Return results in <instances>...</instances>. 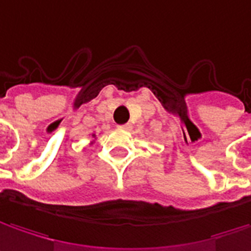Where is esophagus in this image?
I'll use <instances>...</instances> for the list:
<instances>
[{
    "label": "esophagus",
    "mask_w": 251,
    "mask_h": 251,
    "mask_svg": "<svg viewBox=\"0 0 251 251\" xmlns=\"http://www.w3.org/2000/svg\"><path fill=\"white\" fill-rule=\"evenodd\" d=\"M119 128L124 129V131H127V129L131 128V126H129V124H123V126H119Z\"/></svg>",
    "instance_id": "34e87169"
}]
</instances>
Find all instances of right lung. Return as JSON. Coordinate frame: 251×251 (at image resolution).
Returning <instances> with one entry per match:
<instances>
[{"label":"right lung","instance_id":"right-lung-1","mask_svg":"<svg viewBox=\"0 0 251 251\" xmlns=\"http://www.w3.org/2000/svg\"><path fill=\"white\" fill-rule=\"evenodd\" d=\"M92 138H94V139H96V134H92ZM92 143H93V142H90V145H92Z\"/></svg>","mask_w":251,"mask_h":251}]
</instances>
